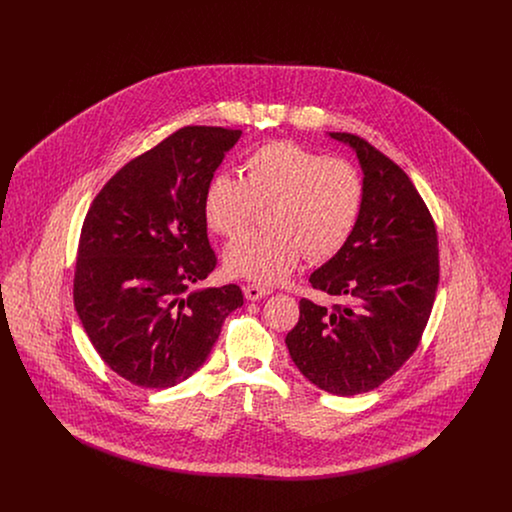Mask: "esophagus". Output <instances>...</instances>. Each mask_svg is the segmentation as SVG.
<instances>
[{
	"mask_svg": "<svg viewBox=\"0 0 512 512\" xmlns=\"http://www.w3.org/2000/svg\"><path fill=\"white\" fill-rule=\"evenodd\" d=\"M244 293L249 301H257L261 297H267L270 290L265 288V286H259V284H247L244 288Z\"/></svg>",
	"mask_w": 512,
	"mask_h": 512,
	"instance_id": "1",
	"label": "esophagus"
}]
</instances>
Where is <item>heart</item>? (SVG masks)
<instances>
[{"label":"heart","mask_w":512,"mask_h":512,"mask_svg":"<svg viewBox=\"0 0 512 512\" xmlns=\"http://www.w3.org/2000/svg\"><path fill=\"white\" fill-rule=\"evenodd\" d=\"M240 178L213 176L203 192L207 226L236 238L265 209L267 230L247 234L224 251L226 270L276 284L297 267L334 257L353 236L365 205L359 169L343 159L293 144L268 142L242 159Z\"/></svg>","instance_id":"1"}]
</instances>
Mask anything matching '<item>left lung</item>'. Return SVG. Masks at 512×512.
<instances>
[{
	"instance_id": "obj_1",
	"label": "left lung",
	"mask_w": 512,
	"mask_h": 512,
	"mask_svg": "<svg viewBox=\"0 0 512 512\" xmlns=\"http://www.w3.org/2000/svg\"><path fill=\"white\" fill-rule=\"evenodd\" d=\"M330 136L357 153L365 205L349 242L309 282L347 303L326 309L303 297L286 345L309 382L351 397L384 384L416 351L438 292V232L390 157L355 134Z\"/></svg>"
}]
</instances>
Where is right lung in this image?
Instances as JSON below:
<instances>
[{"mask_svg": "<svg viewBox=\"0 0 512 512\" xmlns=\"http://www.w3.org/2000/svg\"><path fill=\"white\" fill-rule=\"evenodd\" d=\"M242 130L184 126L126 163L96 195L82 224L74 307L103 363L134 386L190 378L244 305L240 286L188 292L217 255L203 192Z\"/></svg>", "mask_w": 512, "mask_h": 512, "instance_id": "add662e5", "label": "right lung"}]
</instances>
